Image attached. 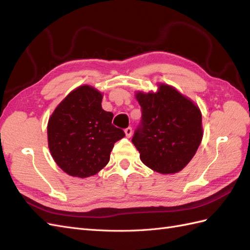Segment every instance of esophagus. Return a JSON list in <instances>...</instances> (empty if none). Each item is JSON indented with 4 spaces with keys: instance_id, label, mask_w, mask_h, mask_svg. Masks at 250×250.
Instances as JSON below:
<instances>
[{
    "instance_id": "34e87169",
    "label": "esophagus",
    "mask_w": 250,
    "mask_h": 250,
    "mask_svg": "<svg viewBox=\"0 0 250 250\" xmlns=\"http://www.w3.org/2000/svg\"><path fill=\"white\" fill-rule=\"evenodd\" d=\"M124 131H125V134H126L127 138H130L131 137V134H132V128L131 127L126 128Z\"/></svg>"
}]
</instances>
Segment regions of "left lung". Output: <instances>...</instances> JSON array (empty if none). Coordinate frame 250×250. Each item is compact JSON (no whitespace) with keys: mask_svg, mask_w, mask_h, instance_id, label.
I'll list each match as a JSON object with an SVG mask.
<instances>
[{"mask_svg":"<svg viewBox=\"0 0 250 250\" xmlns=\"http://www.w3.org/2000/svg\"><path fill=\"white\" fill-rule=\"evenodd\" d=\"M141 123L132 143L141 161L162 174L183 170L202 140V118L198 106L177 89L160 84L156 93H137Z\"/></svg>","mask_w":250,"mask_h":250,"instance_id":"1","label":"left lung"}]
</instances>
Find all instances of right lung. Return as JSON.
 Instances as JSON below:
<instances>
[{
	"label": "right lung",
	"mask_w": 250,
	"mask_h": 250,
	"mask_svg": "<svg viewBox=\"0 0 250 250\" xmlns=\"http://www.w3.org/2000/svg\"><path fill=\"white\" fill-rule=\"evenodd\" d=\"M102 94L89 85L74 89L60 102L48 123V144L55 163L71 176L97 174L109 162L115 143L125 137L102 108Z\"/></svg>",
	"instance_id": "obj_1"
}]
</instances>
